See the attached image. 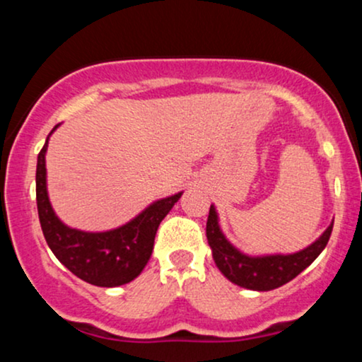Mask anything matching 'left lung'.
Returning a JSON list of instances; mask_svg holds the SVG:
<instances>
[{"label": "left lung", "instance_id": "obj_1", "mask_svg": "<svg viewBox=\"0 0 362 362\" xmlns=\"http://www.w3.org/2000/svg\"><path fill=\"white\" fill-rule=\"evenodd\" d=\"M334 223L327 228L315 243H311L305 250L291 253V255H267V257H248L243 255L224 238L219 230L218 214L214 206H211L207 216L206 236L213 250V259L218 269L224 274L226 279L242 288L253 291H271L293 281L298 274L322 253L330 240Z\"/></svg>", "mask_w": 362, "mask_h": 362}]
</instances>
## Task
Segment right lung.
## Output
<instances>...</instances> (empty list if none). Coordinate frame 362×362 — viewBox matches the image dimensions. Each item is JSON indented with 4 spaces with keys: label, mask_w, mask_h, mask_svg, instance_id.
<instances>
[{
    "label": "right lung",
    "mask_w": 362,
    "mask_h": 362,
    "mask_svg": "<svg viewBox=\"0 0 362 362\" xmlns=\"http://www.w3.org/2000/svg\"><path fill=\"white\" fill-rule=\"evenodd\" d=\"M45 151L47 141L37 156L35 194L40 226L49 248L66 269L88 284L115 288L131 282L148 264L158 226L175 206L182 192L153 202L138 218L117 230L105 233L73 230L57 219L49 202L45 187Z\"/></svg>",
    "instance_id": "right-lung-1"
}]
</instances>
